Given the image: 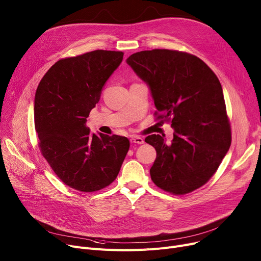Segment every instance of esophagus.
<instances>
[{
  "instance_id": "34e87169",
  "label": "esophagus",
  "mask_w": 261,
  "mask_h": 261,
  "mask_svg": "<svg viewBox=\"0 0 261 261\" xmlns=\"http://www.w3.org/2000/svg\"><path fill=\"white\" fill-rule=\"evenodd\" d=\"M130 142L133 143V144H139V145L144 144V140L141 138V136H135V135L131 136V138H130Z\"/></svg>"
}]
</instances>
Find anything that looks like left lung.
<instances>
[{
  "mask_svg": "<svg viewBox=\"0 0 261 261\" xmlns=\"http://www.w3.org/2000/svg\"><path fill=\"white\" fill-rule=\"evenodd\" d=\"M127 63L148 85L156 118L170 121L174 130L171 145L165 135L145 139L156 150L151 180L173 195L191 193L214 175L230 146L220 81L200 58L179 50H143Z\"/></svg>",
  "mask_w": 261,
  "mask_h": 261,
  "instance_id": "obj_1",
  "label": "left lung"
}]
</instances>
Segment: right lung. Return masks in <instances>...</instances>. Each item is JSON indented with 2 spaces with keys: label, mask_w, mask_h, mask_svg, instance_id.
<instances>
[{
  "label": "right lung",
  "mask_w": 261,
  "mask_h": 261,
  "mask_svg": "<svg viewBox=\"0 0 261 261\" xmlns=\"http://www.w3.org/2000/svg\"><path fill=\"white\" fill-rule=\"evenodd\" d=\"M123 53L97 49L55 63L35 95L39 148L67 186L84 193L111 184L130 147L125 136L91 134L86 122Z\"/></svg>",
  "instance_id": "add662e5"
}]
</instances>
